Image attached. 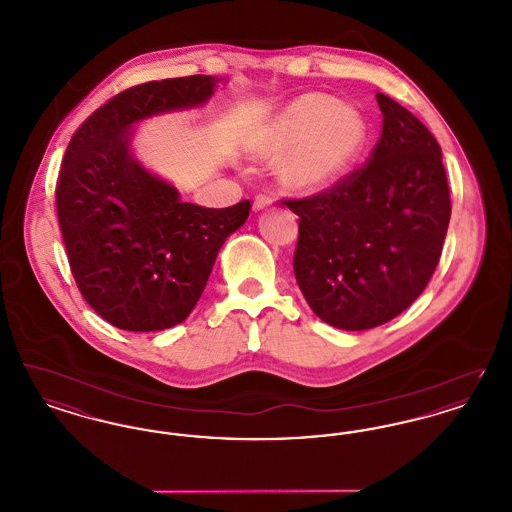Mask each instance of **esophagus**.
I'll list each match as a JSON object with an SVG mask.
<instances>
[{"label":"esophagus","mask_w":512,"mask_h":512,"mask_svg":"<svg viewBox=\"0 0 512 512\" xmlns=\"http://www.w3.org/2000/svg\"><path fill=\"white\" fill-rule=\"evenodd\" d=\"M270 205H272V199L268 195H257L255 201H253V209L255 211H263V209H267Z\"/></svg>","instance_id":"1"}]
</instances>
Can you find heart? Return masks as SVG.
Segmentation results:
<instances>
[{"label":"heart","instance_id":"obj_1","mask_svg":"<svg viewBox=\"0 0 512 512\" xmlns=\"http://www.w3.org/2000/svg\"><path fill=\"white\" fill-rule=\"evenodd\" d=\"M368 128L361 113L324 94L292 101L268 128L261 151L282 157L288 186L315 192L338 180L365 147Z\"/></svg>","mask_w":512,"mask_h":512}]
</instances>
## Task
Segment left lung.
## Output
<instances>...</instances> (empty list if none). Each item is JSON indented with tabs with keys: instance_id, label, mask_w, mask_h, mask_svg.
<instances>
[{
	"instance_id": "left-lung-1",
	"label": "left lung",
	"mask_w": 512,
	"mask_h": 512,
	"mask_svg": "<svg viewBox=\"0 0 512 512\" xmlns=\"http://www.w3.org/2000/svg\"><path fill=\"white\" fill-rule=\"evenodd\" d=\"M376 101L382 134L365 165L330 190L284 199L299 217V290L320 320L353 332L386 324L424 292L451 219L436 138L386 94Z\"/></svg>"
}]
</instances>
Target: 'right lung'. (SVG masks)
I'll use <instances>...</instances> for the list:
<instances>
[{
	"label": "right lung",
	"instance_id": "obj_1",
	"mask_svg": "<svg viewBox=\"0 0 512 512\" xmlns=\"http://www.w3.org/2000/svg\"><path fill=\"white\" fill-rule=\"evenodd\" d=\"M217 78L194 74L128 88L74 132L57 180V217L76 286L109 324L159 332L186 320L220 247L251 203L207 209L180 199L130 153L132 124L192 109Z\"/></svg>",
	"mask_w": 512,
	"mask_h": 512
}]
</instances>
